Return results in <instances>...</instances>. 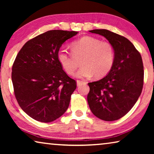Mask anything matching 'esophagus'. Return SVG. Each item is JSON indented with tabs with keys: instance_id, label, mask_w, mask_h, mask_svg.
<instances>
[{
	"instance_id": "esophagus-1",
	"label": "esophagus",
	"mask_w": 154,
	"mask_h": 154,
	"mask_svg": "<svg viewBox=\"0 0 154 154\" xmlns=\"http://www.w3.org/2000/svg\"><path fill=\"white\" fill-rule=\"evenodd\" d=\"M83 83H85V82H83V81H80V80H77V85L79 86L81 84H82Z\"/></svg>"
}]
</instances>
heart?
I'll list each match as a JSON object with an SVG mask.
<instances>
[{"label":"heart","instance_id":"1","mask_svg":"<svg viewBox=\"0 0 154 154\" xmlns=\"http://www.w3.org/2000/svg\"><path fill=\"white\" fill-rule=\"evenodd\" d=\"M72 54L76 58L82 57V66L76 73L80 78L93 76L100 78L108 74L115 62V50L113 45L106 41H101L93 36H85L72 44ZM73 56L66 49L60 48L57 58L65 72L72 75L79 66Z\"/></svg>","mask_w":154,"mask_h":154}]
</instances>
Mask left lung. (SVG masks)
Masks as SVG:
<instances>
[{"label":"left lung","mask_w":154,"mask_h":154,"mask_svg":"<svg viewBox=\"0 0 154 154\" xmlns=\"http://www.w3.org/2000/svg\"><path fill=\"white\" fill-rule=\"evenodd\" d=\"M89 32L103 36L113 45L115 62L106 76L88 83V105L99 119L117 120L128 113L141 94L144 77L141 56L123 36L105 29Z\"/></svg>","instance_id":"obj_1"}]
</instances>
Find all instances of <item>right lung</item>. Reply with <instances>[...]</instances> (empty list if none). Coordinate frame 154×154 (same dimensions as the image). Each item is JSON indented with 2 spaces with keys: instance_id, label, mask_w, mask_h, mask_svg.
Here are the masks:
<instances>
[{
  "instance_id": "add662e5",
  "label": "right lung",
  "mask_w": 154,
  "mask_h": 154,
  "mask_svg": "<svg viewBox=\"0 0 154 154\" xmlns=\"http://www.w3.org/2000/svg\"><path fill=\"white\" fill-rule=\"evenodd\" d=\"M77 33L49 30L27 41L16 56L11 73L15 96L22 110L36 121L53 122L69 107L76 82L63 71L57 54Z\"/></svg>"
}]
</instances>
